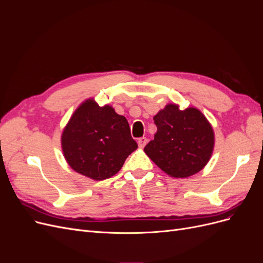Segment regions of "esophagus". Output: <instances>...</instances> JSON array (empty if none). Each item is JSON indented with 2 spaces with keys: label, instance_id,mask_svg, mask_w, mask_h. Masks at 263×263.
<instances>
[{
  "label": "esophagus",
  "instance_id": "esophagus-1",
  "mask_svg": "<svg viewBox=\"0 0 263 263\" xmlns=\"http://www.w3.org/2000/svg\"><path fill=\"white\" fill-rule=\"evenodd\" d=\"M147 141H148V139H147L146 137H140V138L137 140L138 146H139L140 148H144V147L146 146V144H147Z\"/></svg>",
  "mask_w": 263,
  "mask_h": 263
}]
</instances>
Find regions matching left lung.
I'll use <instances>...</instances> for the list:
<instances>
[{"instance_id": "1", "label": "left lung", "mask_w": 263, "mask_h": 263, "mask_svg": "<svg viewBox=\"0 0 263 263\" xmlns=\"http://www.w3.org/2000/svg\"><path fill=\"white\" fill-rule=\"evenodd\" d=\"M154 121L157 133L144 149L151 160L173 178H187L201 171L212 156L214 133L200 110H181L169 104Z\"/></svg>"}]
</instances>
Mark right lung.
<instances>
[{
  "label": "right lung",
  "mask_w": 263,
  "mask_h": 263,
  "mask_svg": "<svg viewBox=\"0 0 263 263\" xmlns=\"http://www.w3.org/2000/svg\"><path fill=\"white\" fill-rule=\"evenodd\" d=\"M61 144L71 168L97 181L113 177L138 147L127 119L93 100L82 103L70 118Z\"/></svg>",
  "instance_id": "right-lung-1"
}]
</instances>
